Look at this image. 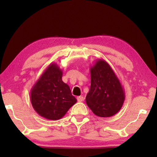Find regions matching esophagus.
<instances>
[{
    "label": "esophagus",
    "mask_w": 157,
    "mask_h": 157,
    "mask_svg": "<svg viewBox=\"0 0 157 157\" xmlns=\"http://www.w3.org/2000/svg\"><path fill=\"white\" fill-rule=\"evenodd\" d=\"M77 100H78V102H82L84 100V98L83 96H78L77 98Z\"/></svg>",
    "instance_id": "34e87169"
}]
</instances>
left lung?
Returning <instances> with one entry per match:
<instances>
[{"label": "left lung", "instance_id": "obj_1", "mask_svg": "<svg viewBox=\"0 0 157 157\" xmlns=\"http://www.w3.org/2000/svg\"><path fill=\"white\" fill-rule=\"evenodd\" d=\"M91 86L86 102L95 115L111 117L123 107L125 95L118 77L104 59H98L90 68Z\"/></svg>", "mask_w": 157, "mask_h": 157}]
</instances>
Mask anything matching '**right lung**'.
Listing matches in <instances>:
<instances>
[{
  "mask_svg": "<svg viewBox=\"0 0 157 157\" xmlns=\"http://www.w3.org/2000/svg\"><path fill=\"white\" fill-rule=\"evenodd\" d=\"M62 75L59 66L51 63L31 89L33 107L39 116L48 120H59L77 102L70 87L62 81Z\"/></svg>",
  "mask_w": 157,
  "mask_h": 157,
  "instance_id": "1",
  "label": "right lung"
}]
</instances>
